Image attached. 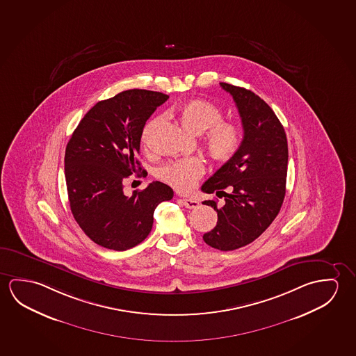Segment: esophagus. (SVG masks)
<instances>
[{
  "instance_id": "1",
  "label": "esophagus",
  "mask_w": 356,
  "mask_h": 356,
  "mask_svg": "<svg viewBox=\"0 0 356 356\" xmlns=\"http://www.w3.org/2000/svg\"><path fill=\"white\" fill-rule=\"evenodd\" d=\"M181 202H183V205L188 208V209H195V208H197V205H199L197 200L192 199V197H183Z\"/></svg>"
}]
</instances>
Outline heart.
I'll return each instance as SVG.
<instances>
[{
  "mask_svg": "<svg viewBox=\"0 0 356 356\" xmlns=\"http://www.w3.org/2000/svg\"><path fill=\"white\" fill-rule=\"evenodd\" d=\"M177 113L186 130L202 134L204 130V145L210 157L224 162L232 159L241 145V129L236 122L222 120L224 113L218 105L208 100L195 99L177 108ZM161 118L148 121L142 130V143L149 146L151 136ZM205 172L203 161L188 159L170 162L161 167L159 177L162 181L181 192H189L197 184Z\"/></svg>",
  "mask_w": 356,
  "mask_h": 356,
  "instance_id": "1",
  "label": "heart"
}]
</instances>
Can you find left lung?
Listing matches in <instances>:
<instances>
[{"mask_svg": "<svg viewBox=\"0 0 356 356\" xmlns=\"http://www.w3.org/2000/svg\"><path fill=\"white\" fill-rule=\"evenodd\" d=\"M232 96L241 118L243 138L237 152L204 183V193L225 197L224 207L215 200L218 222L204 234L211 248L232 251L252 243L276 219L286 194L288 145L276 115L260 96L235 85L220 83ZM229 187L232 192L225 193Z\"/></svg>", "mask_w": 356, "mask_h": 356, "instance_id": "1", "label": "left lung"}]
</instances>
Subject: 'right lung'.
<instances>
[{
	"label": "right lung",
	"mask_w": 356,
	"mask_h": 356,
	"mask_svg": "<svg viewBox=\"0 0 356 356\" xmlns=\"http://www.w3.org/2000/svg\"><path fill=\"white\" fill-rule=\"evenodd\" d=\"M170 96L132 89L102 100L86 113L65 148V181L70 210L86 236L102 248L124 251L152 230L153 213L173 197L170 186L156 181L124 194L132 173L147 175L137 159L142 130Z\"/></svg>",
	"instance_id": "obj_1"
}]
</instances>
